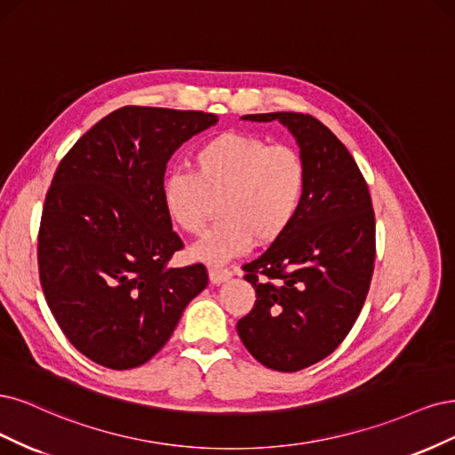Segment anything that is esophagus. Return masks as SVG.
I'll return each mask as SVG.
<instances>
[{
	"mask_svg": "<svg viewBox=\"0 0 455 455\" xmlns=\"http://www.w3.org/2000/svg\"><path fill=\"white\" fill-rule=\"evenodd\" d=\"M230 277H232V272L227 270V268H217V267L210 268V282L215 283V285L230 280Z\"/></svg>",
	"mask_w": 455,
	"mask_h": 455,
	"instance_id": "obj_1",
	"label": "esophagus"
}]
</instances>
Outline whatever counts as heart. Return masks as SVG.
I'll return each mask as SVG.
<instances>
[{
	"instance_id": "b5f03b06",
	"label": "heart",
	"mask_w": 455,
	"mask_h": 455,
	"mask_svg": "<svg viewBox=\"0 0 455 455\" xmlns=\"http://www.w3.org/2000/svg\"><path fill=\"white\" fill-rule=\"evenodd\" d=\"M307 181L302 155L287 145H270L247 132H223L193 155V173L170 172L163 204L172 221L200 236L215 213L221 219L195 245L193 257L223 265L253 245L282 238L300 210Z\"/></svg>"
}]
</instances>
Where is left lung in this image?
<instances>
[{
  "instance_id": "left-lung-1",
  "label": "left lung",
  "mask_w": 455,
  "mask_h": 455,
  "mask_svg": "<svg viewBox=\"0 0 455 455\" xmlns=\"http://www.w3.org/2000/svg\"><path fill=\"white\" fill-rule=\"evenodd\" d=\"M242 119L283 123L307 170L295 221L242 267L257 299L236 325L260 364L297 372L331 355L361 314L376 259L372 200L354 156L315 116L280 111Z\"/></svg>"
}]
</instances>
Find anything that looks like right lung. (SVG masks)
<instances>
[{
	"mask_svg": "<svg viewBox=\"0 0 455 455\" xmlns=\"http://www.w3.org/2000/svg\"><path fill=\"white\" fill-rule=\"evenodd\" d=\"M215 123L213 113L124 106L54 172L37 234L39 282L66 339L101 366L148 363L208 285L202 262L168 267L183 242L160 188L175 149Z\"/></svg>",
	"mask_w": 455,
	"mask_h": 455,
	"instance_id": "add662e5",
	"label": "right lung"
}]
</instances>
